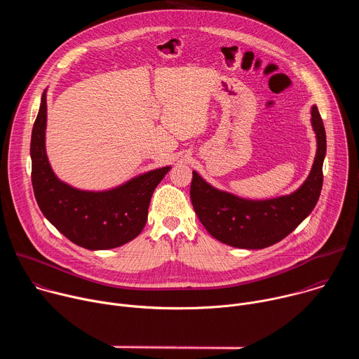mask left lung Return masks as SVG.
<instances>
[{
    "instance_id": "obj_1",
    "label": "left lung",
    "mask_w": 359,
    "mask_h": 359,
    "mask_svg": "<svg viewBox=\"0 0 359 359\" xmlns=\"http://www.w3.org/2000/svg\"><path fill=\"white\" fill-rule=\"evenodd\" d=\"M311 125L317 137V153L311 172L294 193L266 200H250L219 190L193 170L190 198L206 230L219 241L237 248L270 247L309 217L323 189V163L327 136L317 107L311 108Z\"/></svg>"
}]
</instances>
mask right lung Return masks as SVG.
Here are the masks:
<instances>
[{
    "label": "right lung",
    "mask_w": 359,
    "mask_h": 359,
    "mask_svg": "<svg viewBox=\"0 0 359 359\" xmlns=\"http://www.w3.org/2000/svg\"><path fill=\"white\" fill-rule=\"evenodd\" d=\"M46 89L31 135L32 187L42 215L79 247L108 250L137 237L147 220L150 197L170 166L139 175L102 191L79 190L60 180L45 150Z\"/></svg>",
    "instance_id": "obj_1"
}]
</instances>
